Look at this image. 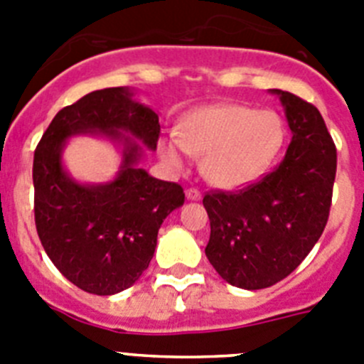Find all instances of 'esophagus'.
Wrapping results in <instances>:
<instances>
[{"label": "esophagus", "instance_id": "34e87169", "mask_svg": "<svg viewBox=\"0 0 364 364\" xmlns=\"http://www.w3.org/2000/svg\"><path fill=\"white\" fill-rule=\"evenodd\" d=\"M186 197H188L189 200H200L202 193L198 191V189H195V188H189L188 191H186Z\"/></svg>", "mask_w": 364, "mask_h": 364}]
</instances>
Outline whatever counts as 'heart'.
<instances>
[{
  "instance_id": "1",
  "label": "heart",
  "mask_w": 364,
  "mask_h": 364,
  "mask_svg": "<svg viewBox=\"0 0 364 364\" xmlns=\"http://www.w3.org/2000/svg\"><path fill=\"white\" fill-rule=\"evenodd\" d=\"M284 136L277 112L237 104L205 105L186 114L180 133L164 138L160 153L173 166H182L189 154H204L205 180L220 189H235L272 166Z\"/></svg>"
}]
</instances>
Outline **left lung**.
I'll list each match as a JSON object with an SVG mask.
<instances>
[{
	"instance_id": "left-lung-1",
	"label": "left lung",
	"mask_w": 364,
	"mask_h": 364,
	"mask_svg": "<svg viewBox=\"0 0 364 364\" xmlns=\"http://www.w3.org/2000/svg\"><path fill=\"white\" fill-rule=\"evenodd\" d=\"M291 142L275 169L240 191L204 197L211 235L205 257L222 279L262 290L288 277L323 235L332 205L337 151L317 107L272 89Z\"/></svg>"
}]
</instances>
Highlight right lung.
<instances>
[{
  "label": "right lung",
  "mask_w": 364,
  "mask_h": 364,
  "mask_svg": "<svg viewBox=\"0 0 364 364\" xmlns=\"http://www.w3.org/2000/svg\"><path fill=\"white\" fill-rule=\"evenodd\" d=\"M80 132L124 147L111 183L80 185L63 169V147ZM159 136V114L133 100L127 87L89 92L58 111L41 136L32 166L38 237L53 264L80 290L112 295L133 286L153 259L164 218L184 204L182 186L138 167L144 146L136 141L154 151Z\"/></svg>",
  "instance_id": "right-lung-1"
}]
</instances>
